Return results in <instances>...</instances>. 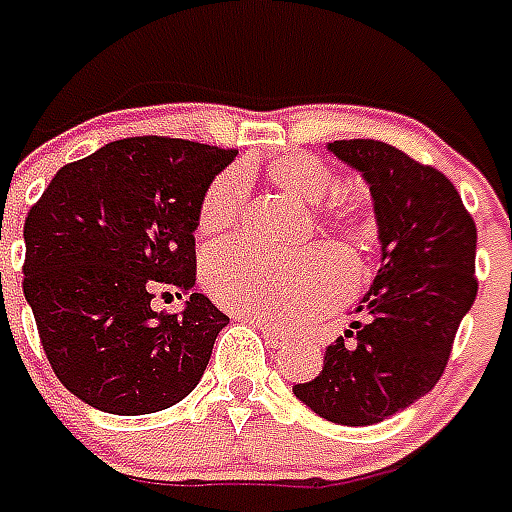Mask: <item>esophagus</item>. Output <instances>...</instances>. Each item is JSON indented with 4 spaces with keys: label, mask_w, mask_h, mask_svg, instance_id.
I'll return each instance as SVG.
<instances>
[{
    "label": "esophagus",
    "mask_w": 512,
    "mask_h": 512,
    "mask_svg": "<svg viewBox=\"0 0 512 512\" xmlns=\"http://www.w3.org/2000/svg\"><path fill=\"white\" fill-rule=\"evenodd\" d=\"M237 320H240V322H251V325H253V327H259L261 333L267 335V338H269V341H272V343H282V341H288V338H285V335H282V333H280V330H277V327H275V325H269V322H259V320H248V317H237Z\"/></svg>",
    "instance_id": "34e87169"
}]
</instances>
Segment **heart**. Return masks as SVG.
<instances>
[{"instance_id":"heart-1","label":"heart","mask_w":512,"mask_h":512,"mask_svg":"<svg viewBox=\"0 0 512 512\" xmlns=\"http://www.w3.org/2000/svg\"><path fill=\"white\" fill-rule=\"evenodd\" d=\"M269 182L298 203H320L333 182L325 163L312 155L288 153L267 166ZM245 198L243 171L230 169L208 185L198 208V232L219 240L235 227ZM317 224L330 232L351 272L362 267L375 235L370 211L357 200H333L317 211ZM208 288L224 309L269 322L288 325L322 309L341 296L346 285L341 259L325 245L277 259L256 251H216L206 267Z\"/></svg>"}]
</instances>
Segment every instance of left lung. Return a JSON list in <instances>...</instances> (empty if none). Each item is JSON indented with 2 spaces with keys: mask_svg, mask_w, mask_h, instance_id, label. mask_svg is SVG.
<instances>
[{
  "mask_svg": "<svg viewBox=\"0 0 512 512\" xmlns=\"http://www.w3.org/2000/svg\"><path fill=\"white\" fill-rule=\"evenodd\" d=\"M327 150L370 187L380 267L320 375L293 386L320 418L372 425L407 410L447 367L460 322L476 301V224L441 171L378 140Z\"/></svg>",
  "mask_w": 512,
  "mask_h": 512,
  "instance_id": "obj_1",
  "label": "left lung"
}]
</instances>
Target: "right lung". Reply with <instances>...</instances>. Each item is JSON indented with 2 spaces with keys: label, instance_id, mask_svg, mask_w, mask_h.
Instances as JSON below:
<instances>
[{
  "label": "right lung",
  "instance_id": "add662e5",
  "mask_svg": "<svg viewBox=\"0 0 512 512\" xmlns=\"http://www.w3.org/2000/svg\"><path fill=\"white\" fill-rule=\"evenodd\" d=\"M235 150L129 137L57 171L26 216L23 293L68 391L110 415L182 402L230 317L195 288V230L208 185ZM155 289L188 296L155 313ZM171 296V293H169Z\"/></svg>",
  "mask_w": 512,
  "mask_h": 512
}]
</instances>
